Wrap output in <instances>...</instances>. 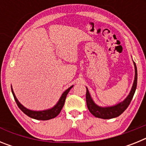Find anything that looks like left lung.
I'll list each match as a JSON object with an SVG mask.
<instances>
[{
  "mask_svg": "<svg viewBox=\"0 0 146 146\" xmlns=\"http://www.w3.org/2000/svg\"><path fill=\"white\" fill-rule=\"evenodd\" d=\"M135 66V80H134L133 85L131 87V91L126 99L123 101L118 103V104L109 107H101L99 106L94 102L93 99L91 98V94L89 93L88 89L86 87V103H87L88 109L93 115L96 118H102V119H110V118H116L119 116L120 115L124 112L125 110L128 108L131 102V99L133 98L135 94V90L137 88V66L135 62L133 61Z\"/></svg>",
  "mask_w": 146,
  "mask_h": 146,
  "instance_id": "obj_1",
  "label": "left lung"
}]
</instances>
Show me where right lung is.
Here are the masks:
<instances>
[{
  "mask_svg": "<svg viewBox=\"0 0 146 146\" xmlns=\"http://www.w3.org/2000/svg\"><path fill=\"white\" fill-rule=\"evenodd\" d=\"M73 87V86H72L71 87H69V88L66 89L65 91H64L63 94H62L61 96L59 99L58 102H57V104H55V106L52 107V108H50V109L44 110H39V111H37V110H29L28 108H26L25 107H24L20 102L18 101V99H17L16 96H15V93L12 89V86H11V92H12L13 96L15 98V100L16 102L17 106L19 107L20 110L23 113H25V115H27L28 116H29L30 118H33V119L36 120H41V121H46V120H50L52 119V118H55L60 113L62 108L64 107V103H65L66 98L67 94L69 92V91L71 90V88Z\"/></svg>",
  "mask_w": 146,
  "mask_h": 146,
  "instance_id": "add662e5",
  "label": "right lung"
}]
</instances>
